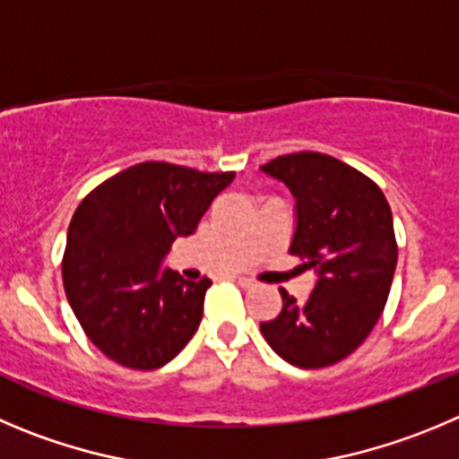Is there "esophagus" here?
I'll return each mask as SVG.
<instances>
[{"label":"esophagus","mask_w":459,"mask_h":459,"mask_svg":"<svg viewBox=\"0 0 459 459\" xmlns=\"http://www.w3.org/2000/svg\"><path fill=\"white\" fill-rule=\"evenodd\" d=\"M238 285H239V288H244V290L255 288V282L251 281V278H238Z\"/></svg>","instance_id":"esophagus-1"}]
</instances>
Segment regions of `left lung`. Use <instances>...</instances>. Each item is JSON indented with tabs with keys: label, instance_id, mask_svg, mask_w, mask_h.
I'll use <instances>...</instances> for the list:
<instances>
[{
	"label": "left lung",
	"instance_id": "1",
	"mask_svg": "<svg viewBox=\"0 0 459 459\" xmlns=\"http://www.w3.org/2000/svg\"><path fill=\"white\" fill-rule=\"evenodd\" d=\"M260 171L292 192L290 254L316 273L303 303L281 290V312L260 331L290 365H335L367 340L387 303L398 255L392 210L371 178L326 153H288Z\"/></svg>",
	"mask_w": 459,
	"mask_h": 459
}]
</instances>
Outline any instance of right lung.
<instances>
[{"label":"right lung","mask_w":459,"mask_h":459,"mask_svg":"<svg viewBox=\"0 0 459 459\" xmlns=\"http://www.w3.org/2000/svg\"><path fill=\"white\" fill-rule=\"evenodd\" d=\"M233 178V171L152 160L119 171L81 201L67 230L63 285L101 353L147 371L186 349L212 281H186L165 258Z\"/></svg>","instance_id":"obj_1"}]
</instances>
